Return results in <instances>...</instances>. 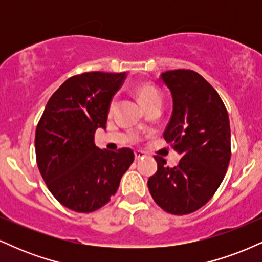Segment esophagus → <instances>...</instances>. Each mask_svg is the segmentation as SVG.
Returning <instances> with one entry per match:
<instances>
[{"label":"esophagus","instance_id":"esophagus-1","mask_svg":"<svg viewBox=\"0 0 262 262\" xmlns=\"http://www.w3.org/2000/svg\"><path fill=\"white\" fill-rule=\"evenodd\" d=\"M134 156H135V160H140V159L145 158V154H144L143 151H135Z\"/></svg>","mask_w":262,"mask_h":262}]
</instances>
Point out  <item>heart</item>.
I'll return each instance as SVG.
<instances>
[{"mask_svg":"<svg viewBox=\"0 0 262 262\" xmlns=\"http://www.w3.org/2000/svg\"><path fill=\"white\" fill-rule=\"evenodd\" d=\"M134 93L144 110H148L149 107L154 106V104H161V93L159 92V90L155 86L150 85V83H140V85H138L135 87ZM114 106H116V100L113 98L111 101L110 107H108V112L112 113Z\"/></svg>","mask_w":262,"mask_h":262,"instance_id":"1","label":"heart"}]
</instances>
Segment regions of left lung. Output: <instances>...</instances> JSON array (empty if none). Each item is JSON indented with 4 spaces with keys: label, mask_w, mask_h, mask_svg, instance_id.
<instances>
[{
    "label": "left lung",
    "mask_w": 262,
    "mask_h": 262,
    "mask_svg": "<svg viewBox=\"0 0 262 262\" xmlns=\"http://www.w3.org/2000/svg\"><path fill=\"white\" fill-rule=\"evenodd\" d=\"M171 91L172 116L164 138L181 156L175 167L154 156L158 171L148 187L160 208L171 214H189L203 207L223 181L230 161V124L218 92L196 71L161 74Z\"/></svg>",
    "instance_id": "obj_1"
}]
</instances>
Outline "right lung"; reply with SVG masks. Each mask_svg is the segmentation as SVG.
<instances>
[{"instance_id":"1","label":"right lung","mask_w":262,"mask_h":262,"mask_svg":"<svg viewBox=\"0 0 262 262\" xmlns=\"http://www.w3.org/2000/svg\"><path fill=\"white\" fill-rule=\"evenodd\" d=\"M125 76L75 75L53 93L38 122V169L53 196L75 212H95L110 202L134 161L129 148L108 151L95 144L96 130L106 128L108 107Z\"/></svg>"}]
</instances>
